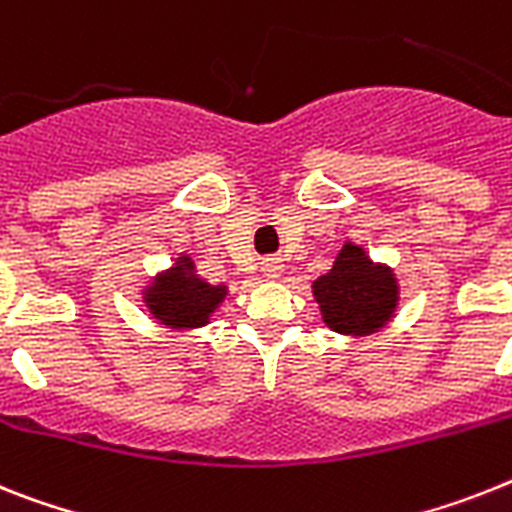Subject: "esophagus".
Listing matches in <instances>:
<instances>
[{
  "instance_id": "34e87169",
  "label": "esophagus",
  "mask_w": 512,
  "mask_h": 512,
  "mask_svg": "<svg viewBox=\"0 0 512 512\" xmlns=\"http://www.w3.org/2000/svg\"><path fill=\"white\" fill-rule=\"evenodd\" d=\"M261 272H264L266 277H272V280H274V277H280L282 259H274V256H272V259H264V261H261Z\"/></svg>"
}]
</instances>
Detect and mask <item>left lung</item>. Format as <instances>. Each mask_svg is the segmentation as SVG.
Masks as SVG:
<instances>
[{
  "instance_id": "obj_1",
  "label": "left lung",
  "mask_w": 512,
  "mask_h": 512,
  "mask_svg": "<svg viewBox=\"0 0 512 512\" xmlns=\"http://www.w3.org/2000/svg\"><path fill=\"white\" fill-rule=\"evenodd\" d=\"M311 287L324 324L340 335H374L398 308V280L390 266L374 264L353 243L342 246L335 266Z\"/></svg>"
}]
</instances>
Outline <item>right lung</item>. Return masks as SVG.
Segmentation results:
<instances>
[{"label": "right lung", "instance_id": "1", "mask_svg": "<svg viewBox=\"0 0 512 512\" xmlns=\"http://www.w3.org/2000/svg\"><path fill=\"white\" fill-rule=\"evenodd\" d=\"M225 285H209L196 274V266L190 256H180L172 269L154 277L143 303L149 306L159 324L172 329H193L209 324V316L225 301Z\"/></svg>", "mask_w": 512, "mask_h": 512}]
</instances>
